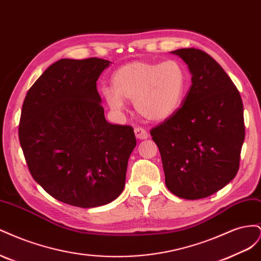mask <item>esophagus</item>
Returning a JSON list of instances; mask_svg holds the SVG:
<instances>
[{"instance_id": "esophagus-1", "label": "esophagus", "mask_w": 261, "mask_h": 261, "mask_svg": "<svg viewBox=\"0 0 261 261\" xmlns=\"http://www.w3.org/2000/svg\"><path fill=\"white\" fill-rule=\"evenodd\" d=\"M134 132H135L136 138H138V139H147L149 137L147 130L144 129L143 127H136Z\"/></svg>"}]
</instances>
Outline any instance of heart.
I'll return each instance as SVG.
<instances>
[{
	"mask_svg": "<svg viewBox=\"0 0 261 261\" xmlns=\"http://www.w3.org/2000/svg\"><path fill=\"white\" fill-rule=\"evenodd\" d=\"M187 84V69L177 60L134 61L115 70L113 88L105 87L102 96L115 112L124 111L126 100L133 101L138 114L149 121L161 122L180 109Z\"/></svg>",
	"mask_w": 261,
	"mask_h": 261,
	"instance_id": "heart-1",
	"label": "heart"
}]
</instances>
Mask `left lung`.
I'll use <instances>...</instances> for the list:
<instances>
[{
	"mask_svg": "<svg viewBox=\"0 0 261 261\" xmlns=\"http://www.w3.org/2000/svg\"><path fill=\"white\" fill-rule=\"evenodd\" d=\"M192 74L183 107L152 128L165 185L179 198L195 200L217 193L235 177L245 138L241 94L209 54L172 51Z\"/></svg>",
	"mask_w": 261,
	"mask_h": 261,
	"instance_id": "8db88e82",
	"label": "left lung"
}]
</instances>
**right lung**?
Segmentation results:
<instances>
[{
  "mask_svg": "<svg viewBox=\"0 0 261 261\" xmlns=\"http://www.w3.org/2000/svg\"><path fill=\"white\" fill-rule=\"evenodd\" d=\"M111 62L62 59L28 90L19 141L34 179L53 198L93 208L115 200L136 147L132 126L105 117L97 81Z\"/></svg>",
  "mask_w": 261,
  "mask_h": 261,
  "instance_id": "add662e5",
  "label": "right lung"
}]
</instances>
